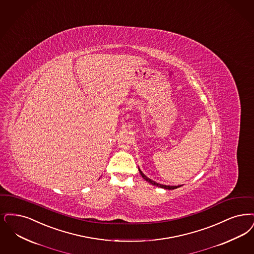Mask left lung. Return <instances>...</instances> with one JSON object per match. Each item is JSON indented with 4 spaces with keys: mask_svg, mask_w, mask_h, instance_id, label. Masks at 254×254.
Segmentation results:
<instances>
[{
    "mask_svg": "<svg viewBox=\"0 0 254 254\" xmlns=\"http://www.w3.org/2000/svg\"><path fill=\"white\" fill-rule=\"evenodd\" d=\"M139 171H140V174H141V176H142V178H143L146 182L151 183L152 185H156V186H158V187H161V188H163V189H167V190H174V189H177V188L181 187L180 185H178V186H170V185H163V184L155 183V182H153L152 180H150L149 178H147V177L140 170V168H139Z\"/></svg>",
    "mask_w": 254,
    "mask_h": 254,
    "instance_id": "obj_1",
    "label": "left lung"
}]
</instances>
